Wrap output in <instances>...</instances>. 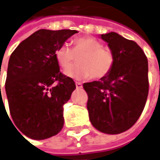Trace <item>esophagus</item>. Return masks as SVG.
Instances as JSON below:
<instances>
[{"instance_id":"obj_1","label":"esophagus","mask_w":160,"mask_h":160,"mask_svg":"<svg viewBox=\"0 0 160 160\" xmlns=\"http://www.w3.org/2000/svg\"><path fill=\"white\" fill-rule=\"evenodd\" d=\"M75 84H76V88H82V84H81L80 82L76 81V82H75Z\"/></svg>"}]
</instances>
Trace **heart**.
Wrapping results in <instances>:
<instances>
[{"label": "heart", "instance_id": "b5f03b06", "mask_svg": "<svg viewBox=\"0 0 160 160\" xmlns=\"http://www.w3.org/2000/svg\"><path fill=\"white\" fill-rule=\"evenodd\" d=\"M57 62L63 69H68L79 58V64L66 70L64 73L78 80L102 79L112 72L114 65V55L108 48L94 37H80L73 41V48L62 44L55 52Z\"/></svg>", "mask_w": 160, "mask_h": 160}]
</instances>
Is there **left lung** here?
<instances>
[{"instance_id": "left-lung-1", "label": "left lung", "mask_w": 160, "mask_h": 160, "mask_svg": "<svg viewBox=\"0 0 160 160\" xmlns=\"http://www.w3.org/2000/svg\"><path fill=\"white\" fill-rule=\"evenodd\" d=\"M114 55L106 77L87 82V108L95 128L109 135L123 133L137 121L149 93L148 60L138 44L116 32L101 34Z\"/></svg>"}]
</instances>
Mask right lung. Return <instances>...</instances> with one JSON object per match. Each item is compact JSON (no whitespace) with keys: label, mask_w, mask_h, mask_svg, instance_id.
Instances as JSON below:
<instances>
[{"label":"right lung","mask_w":160,"mask_h":160,"mask_svg":"<svg viewBox=\"0 0 160 160\" xmlns=\"http://www.w3.org/2000/svg\"><path fill=\"white\" fill-rule=\"evenodd\" d=\"M77 32L38 30L9 58L5 83L9 112L17 128L31 139H47L63 128V106L76 86L60 72L55 52Z\"/></svg>","instance_id":"right-lung-1"}]
</instances>
